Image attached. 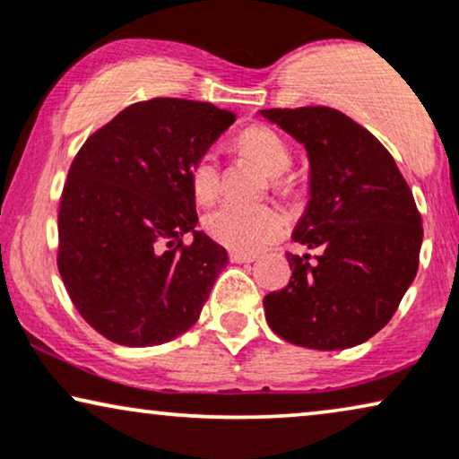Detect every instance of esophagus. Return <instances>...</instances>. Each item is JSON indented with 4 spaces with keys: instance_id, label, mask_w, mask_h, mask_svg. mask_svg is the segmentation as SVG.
<instances>
[{
    "instance_id": "1",
    "label": "esophagus",
    "mask_w": 459,
    "mask_h": 459,
    "mask_svg": "<svg viewBox=\"0 0 459 459\" xmlns=\"http://www.w3.org/2000/svg\"><path fill=\"white\" fill-rule=\"evenodd\" d=\"M229 258L233 262H239V264H246V262L249 264V262H254L255 258H258V255L249 254V252H235V249H233V252L229 254Z\"/></svg>"
}]
</instances>
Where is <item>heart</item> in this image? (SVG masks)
<instances>
[{
  "instance_id": "obj_1",
  "label": "heart",
  "mask_w": 459,
  "mask_h": 459,
  "mask_svg": "<svg viewBox=\"0 0 459 459\" xmlns=\"http://www.w3.org/2000/svg\"><path fill=\"white\" fill-rule=\"evenodd\" d=\"M237 149L246 152L271 174V186L277 193H291L293 178L285 174L291 166V152L277 132L266 126H249L237 138ZM188 185L197 204H212L220 193V166L213 151H204L188 168ZM205 233L220 246L235 252H258L277 241L287 229L285 213L274 205L222 204L205 213Z\"/></svg>"
}]
</instances>
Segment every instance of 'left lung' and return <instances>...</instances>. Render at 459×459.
Masks as SVG:
<instances>
[{
	"mask_svg": "<svg viewBox=\"0 0 459 459\" xmlns=\"http://www.w3.org/2000/svg\"><path fill=\"white\" fill-rule=\"evenodd\" d=\"M307 146L310 199L287 252L291 279L264 298L279 338L315 351L363 344L393 319L420 264L411 188L374 134L329 107L260 111Z\"/></svg>",
	"mask_w": 459,
	"mask_h": 459,
	"instance_id": "left-lung-1",
	"label": "left lung"
}]
</instances>
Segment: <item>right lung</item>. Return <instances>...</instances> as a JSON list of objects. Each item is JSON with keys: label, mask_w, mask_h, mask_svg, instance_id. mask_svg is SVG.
Segmentation results:
<instances>
[{"label": "right lung", "mask_w": 459, "mask_h": 459, "mask_svg": "<svg viewBox=\"0 0 459 459\" xmlns=\"http://www.w3.org/2000/svg\"><path fill=\"white\" fill-rule=\"evenodd\" d=\"M237 119L210 102L151 98L124 108L73 159L58 210V271L90 327L157 346L199 319L226 249L195 230L193 159ZM194 235L191 244L181 237Z\"/></svg>", "instance_id": "right-lung-1"}]
</instances>
